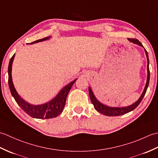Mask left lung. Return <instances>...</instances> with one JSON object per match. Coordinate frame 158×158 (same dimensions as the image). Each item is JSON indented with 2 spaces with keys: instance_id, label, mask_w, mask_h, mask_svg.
<instances>
[{
  "instance_id": "left-lung-1",
  "label": "left lung",
  "mask_w": 158,
  "mask_h": 158,
  "mask_svg": "<svg viewBox=\"0 0 158 158\" xmlns=\"http://www.w3.org/2000/svg\"><path fill=\"white\" fill-rule=\"evenodd\" d=\"M128 40L130 42H132L133 43H135V44H137V45H139L140 46L143 47V48H144L143 45L140 43V42L139 41V40L135 39H128ZM145 54H146L147 59V83H146V85L145 87V89H144L142 94H141V96H140L139 99L137 100L136 102L132 104V105L127 106L110 107V106H108L106 105H103V104H102L101 102H100L98 100L96 99L94 94L92 88L89 87V98H90V100H91L92 104L94 105V108L97 110V111H98L99 113H102V114H103V115H106V116H119V115H123V114H126V113L132 111V110H133L134 109L136 108V107L139 106L140 102L142 101L143 97H144V96H145V93L147 92V88H148V86H149V78H150V72H149V62L148 53H147V52L146 51L145 49Z\"/></svg>"
}]
</instances>
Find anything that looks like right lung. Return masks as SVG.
Listing matches in <instances>:
<instances>
[{"instance_id":"obj_1","label":"right lung","mask_w":158,"mask_h":158,"mask_svg":"<svg viewBox=\"0 0 158 158\" xmlns=\"http://www.w3.org/2000/svg\"><path fill=\"white\" fill-rule=\"evenodd\" d=\"M51 37L48 36V37L43 38L42 39H39L37 41H35L31 43H28V44H34L36 43H39L43 41H46ZM15 54L13 55L9 64L8 67V75H9V87L11 91V94L13 98H14L16 102L18 105L21 107L24 112L28 114L32 117L36 119H50L53 118L60 115V113L62 112V110L64 108L65 104H66V100L68 96V94L69 91L71 89L74 83L76 81L77 79H75L72 82H70L69 84L66 85L65 87L60 90V92L57 94V96L54 98L50 100L49 102L43 104V105H31L26 101H25L21 96L16 92V90L13 85V83L12 81V77H11V69H12V64L13 59H14Z\"/></svg>"}]
</instances>
